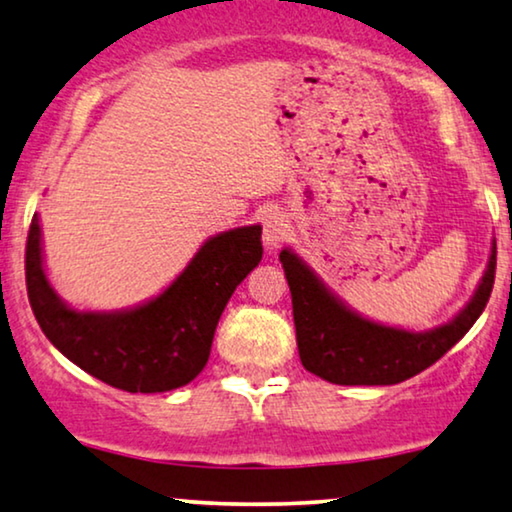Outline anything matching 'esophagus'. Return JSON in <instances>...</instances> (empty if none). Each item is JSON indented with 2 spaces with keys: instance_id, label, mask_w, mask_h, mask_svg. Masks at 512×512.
<instances>
[{
  "instance_id": "esophagus-1",
  "label": "esophagus",
  "mask_w": 512,
  "mask_h": 512,
  "mask_svg": "<svg viewBox=\"0 0 512 512\" xmlns=\"http://www.w3.org/2000/svg\"><path fill=\"white\" fill-rule=\"evenodd\" d=\"M289 233V221L284 214L268 212L263 216V242L268 249H277Z\"/></svg>"
}]
</instances>
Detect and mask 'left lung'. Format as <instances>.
Masks as SVG:
<instances>
[{
	"instance_id": "obj_1",
	"label": "left lung",
	"mask_w": 512,
	"mask_h": 512,
	"mask_svg": "<svg viewBox=\"0 0 512 512\" xmlns=\"http://www.w3.org/2000/svg\"><path fill=\"white\" fill-rule=\"evenodd\" d=\"M291 289L298 354L305 370L333 384H398L433 366L464 338L485 310L496 275L492 247L485 277L471 303L450 324L429 333L380 326L347 310L296 254H279Z\"/></svg>"
}]
</instances>
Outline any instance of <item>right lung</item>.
Listing matches in <instances>:
<instances>
[{"instance_id":"obj_1","label":"right lung","mask_w":512,"mask_h":512,"mask_svg":"<svg viewBox=\"0 0 512 512\" xmlns=\"http://www.w3.org/2000/svg\"><path fill=\"white\" fill-rule=\"evenodd\" d=\"M32 216L25 247L27 298L41 331L69 361L130 394L184 387L212 352L216 324L237 284L263 256L261 226L235 228L202 244L167 291L137 310L76 312L55 296L41 265Z\"/></svg>"}]
</instances>
